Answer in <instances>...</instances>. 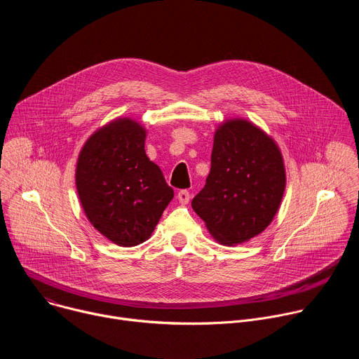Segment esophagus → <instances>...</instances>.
I'll use <instances>...</instances> for the list:
<instances>
[{
  "label": "esophagus",
  "mask_w": 359,
  "mask_h": 359,
  "mask_svg": "<svg viewBox=\"0 0 359 359\" xmlns=\"http://www.w3.org/2000/svg\"><path fill=\"white\" fill-rule=\"evenodd\" d=\"M177 200H179V203H182V204H187V203L190 201V193H189L187 190H180V191L177 193Z\"/></svg>",
  "instance_id": "1"
}]
</instances>
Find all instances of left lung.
<instances>
[{
  "instance_id": "obj_1",
  "label": "left lung",
  "mask_w": 359,
  "mask_h": 359,
  "mask_svg": "<svg viewBox=\"0 0 359 359\" xmlns=\"http://www.w3.org/2000/svg\"><path fill=\"white\" fill-rule=\"evenodd\" d=\"M285 184L277 142L252 122L231 118L215 130L210 173L191 208L217 243L237 245L270 226Z\"/></svg>"
}]
</instances>
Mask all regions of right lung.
I'll list each match as a JSON object with an SVG mask.
<instances>
[{
	"instance_id": "right-lung-1",
	"label": "right lung",
	"mask_w": 359,
	"mask_h": 359,
	"mask_svg": "<svg viewBox=\"0 0 359 359\" xmlns=\"http://www.w3.org/2000/svg\"><path fill=\"white\" fill-rule=\"evenodd\" d=\"M146 135L136 119L116 118L86 139L76 161L75 186L86 219L121 247L146 241L175 196L146 155Z\"/></svg>"
}]
</instances>
